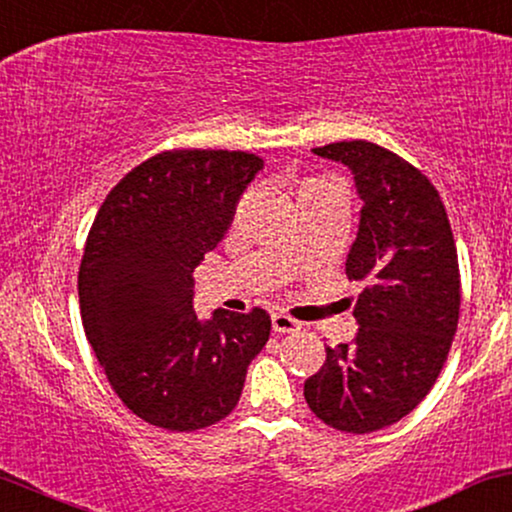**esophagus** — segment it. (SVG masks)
<instances>
[{
	"mask_svg": "<svg viewBox=\"0 0 512 512\" xmlns=\"http://www.w3.org/2000/svg\"><path fill=\"white\" fill-rule=\"evenodd\" d=\"M271 326H274L276 333H297L302 328V323L295 321L293 316L276 312V314H271Z\"/></svg>",
	"mask_w": 512,
	"mask_h": 512,
	"instance_id": "1",
	"label": "esophagus"
}]
</instances>
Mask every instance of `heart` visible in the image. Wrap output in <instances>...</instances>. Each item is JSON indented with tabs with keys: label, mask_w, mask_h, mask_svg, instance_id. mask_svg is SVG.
<instances>
[{
	"label": "heart",
	"mask_w": 512,
	"mask_h": 512,
	"mask_svg": "<svg viewBox=\"0 0 512 512\" xmlns=\"http://www.w3.org/2000/svg\"><path fill=\"white\" fill-rule=\"evenodd\" d=\"M319 186H326V184H321V181H307V184L302 186V191H300V193H304V191H312V189H319Z\"/></svg>",
	"instance_id": "b5f03b06"
}]
</instances>
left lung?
I'll use <instances>...</instances> for the list:
<instances>
[{
	"label": "left lung",
	"instance_id": "1",
	"mask_svg": "<svg viewBox=\"0 0 512 512\" xmlns=\"http://www.w3.org/2000/svg\"><path fill=\"white\" fill-rule=\"evenodd\" d=\"M314 153L354 174L364 205L345 271L366 288L357 338L326 347L304 399L331 428L366 435L416 409L442 371L461 309L456 243L437 189L397 153L361 139Z\"/></svg>",
	"mask_w": 512,
	"mask_h": 512
}]
</instances>
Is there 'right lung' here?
I'll list each match as a JSON object with an SVG mask.
<instances>
[{"label": "right lung", "mask_w": 512, "mask_h": 512, "mask_svg": "<svg viewBox=\"0 0 512 512\" xmlns=\"http://www.w3.org/2000/svg\"><path fill=\"white\" fill-rule=\"evenodd\" d=\"M243 151H163L127 172L99 208L77 274L82 326L108 383L134 416L170 432L234 411L271 319L193 312V269L215 250L262 170Z\"/></svg>", "instance_id": "add662e5"}]
</instances>
